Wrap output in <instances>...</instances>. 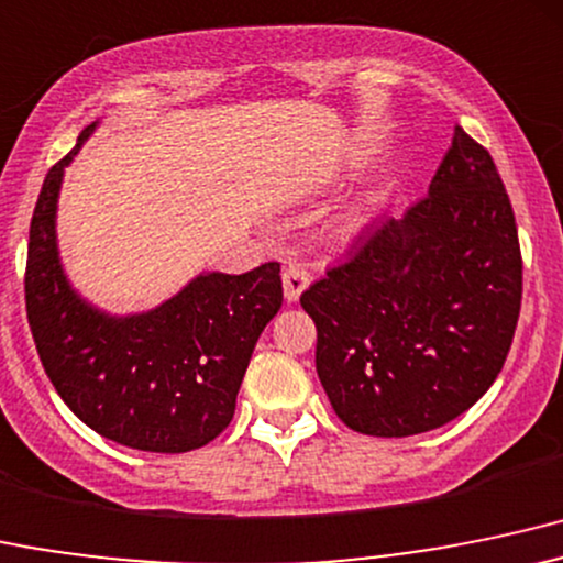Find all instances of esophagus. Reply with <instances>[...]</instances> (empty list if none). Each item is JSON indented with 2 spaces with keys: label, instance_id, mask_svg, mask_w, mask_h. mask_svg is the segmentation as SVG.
Listing matches in <instances>:
<instances>
[{
  "label": "esophagus",
  "instance_id": "obj_1",
  "mask_svg": "<svg viewBox=\"0 0 563 563\" xmlns=\"http://www.w3.org/2000/svg\"><path fill=\"white\" fill-rule=\"evenodd\" d=\"M282 282H284V298H287V302H298L300 295L308 289V284H311V274H308L302 265H287L282 274Z\"/></svg>",
  "mask_w": 563,
  "mask_h": 563
}]
</instances>
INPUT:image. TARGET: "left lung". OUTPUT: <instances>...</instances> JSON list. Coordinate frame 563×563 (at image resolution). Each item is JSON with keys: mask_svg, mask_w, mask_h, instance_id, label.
Wrapping results in <instances>:
<instances>
[{"mask_svg": "<svg viewBox=\"0 0 563 563\" xmlns=\"http://www.w3.org/2000/svg\"><path fill=\"white\" fill-rule=\"evenodd\" d=\"M300 306L351 431L401 439L471 409L500 375L521 311L519 231L489 151L454 128L428 197L372 225Z\"/></svg>", "mask_w": 563, "mask_h": 563, "instance_id": "left-lung-1", "label": "left lung"}]
</instances>
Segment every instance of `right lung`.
I'll list each match as a JSON object with an SVG mask.
<instances>
[{
  "label": "right lung",
  "instance_id": "obj_1",
  "mask_svg": "<svg viewBox=\"0 0 563 563\" xmlns=\"http://www.w3.org/2000/svg\"><path fill=\"white\" fill-rule=\"evenodd\" d=\"M44 178L29 231L26 313L49 383L95 433L141 452L178 454L229 428L257 338L282 308L279 263L247 274H199L145 313L111 316L63 274L55 212L63 169Z\"/></svg>",
  "mask_w": 563,
  "mask_h": 563
}]
</instances>
